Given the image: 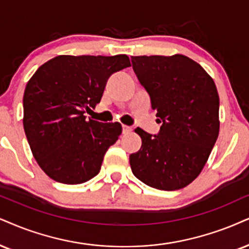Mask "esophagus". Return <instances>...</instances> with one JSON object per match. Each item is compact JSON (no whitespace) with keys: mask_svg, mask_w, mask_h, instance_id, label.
<instances>
[{"mask_svg":"<svg viewBox=\"0 0 249 249\" xmlns=\"http://www.w3.org/2000/svg\"><path fill=\"white\" fill-rule=\"evenodd\" d=\"M131 130H133V128H131V127H128V125H122V133H124V134L130 133Z\"/></svg>","mask_w":249,"mask_h":249,"instance_id":"esophagus-1","label":"esophagus"}]
</instances>
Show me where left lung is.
I'll return each instance as SVG.
<instances>
[{
	"mask_svg": "<svg viewBox=\"0 0 249 249\" xmlns=\"http://www.w3.org/2000/svg\"><path fill=\"white\" fill-rule=\"evenodd\" d=\"M133 69L162 122L157 135L136 128L142 146L129 162L152 188L177 190L193 182L219 133V97L213 79L185 55L131 56Z\"/></svg>",
	"mask_w": 249,
	"mask_h": 249,
	"instance_id": "left-lung-1",
	"label": "left lung"
}]
</instances>
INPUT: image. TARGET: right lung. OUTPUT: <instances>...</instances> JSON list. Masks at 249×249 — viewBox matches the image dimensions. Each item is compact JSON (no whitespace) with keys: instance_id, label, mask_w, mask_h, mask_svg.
<instances>
[{"instance_id":"add662e5","label":"right lung","mask_w":249,"mask_h":249,"mask_svg":"<svg viewBox=\"0 0 249 249\" xmlns=\"http://www.w3.org/2000/svg\"><path fill=\"white\" fill-rule=\"evenodd\" d=\"M130 67L127 55H60L39 67L23 98L24 130L33 157L51 179L67 185L99 173L122 133L119 122L89 120L112 73Z\"/></svg>"}]
</instances>
